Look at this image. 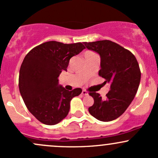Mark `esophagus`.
Wrapping results in <instances>:
<instances>
[{
	"label": "esophagus",
	"mask_w": 158,
	"mask_h": 158,
	"mask_svg": "<svg viewBox=\"0 0 158 158\" xmlns=\"http://www.w3.org/2000/svg\"><path fill=\"white\" fill-rule=\"evenodd\" d=\"M82 95H87V94H88V92H86L85 90H82Z\"/></svg>",
	"instance_id": "esophagus-1"
}]
</instances>
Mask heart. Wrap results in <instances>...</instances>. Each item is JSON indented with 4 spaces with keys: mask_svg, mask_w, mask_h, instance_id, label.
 Listing matches in <instances>:
<instances>
[{
    "mask_svg": "<svg viewBox=\"0 0 158 158\" xmlns=\"http://www.w3.org/2000/svg\"><path fill=\"white\" fill-rule=\"evenodd\" d=\"M89 52H90V51H89Z\"/></svg>",
    "mask_w": 158,
    "mask_h": 158,
    "instance_id": "b5f03b06",
    "label": "heart"
}]
</instances>
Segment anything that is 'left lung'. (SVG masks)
I'll list each match as a JSON object with an SVG mask.
<instances>
[{
  "mask_svg": "<svg viewBox=\"0 0 158 158\" xmlns=\"http://www.w3.org/2000/svg\"><path fill=\"white\" fill-rule=\"evenodd\" d=\"M88 49L100 54L98 75L109 82L110 89L102 98L100 94L89 92L94 104L89 112L94 118L109 122L120 117L135 98L141 79L139 63L134 54L109 40L84 42Z\"/></svg>",
  "mask_w": 158,
  "mask_h": 158,
  "instance_id": "8db88e82",
  "label": "left lung"
}]
</instances>
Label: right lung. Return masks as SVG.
Returning a JSON list of instances; mask_svg holds the SVG:
<instances>
[{
  "instance_id": "obj_1",
  "label": "right lung",
  "mask_w": 158,
  "mask_h": 158,
  "mask_svg": "<svg viewBox=\"0 0 158 158\" xmlns=\"http://www.w3.org/2000/svg\"><path fill=\"white\" fill-rule=\"evenodd\" d=\"M85 48L82 43L64 44L51 41L36 46L23 60L19 89L29 112L45 125H55L67 116L73 98L82 89L66 90L58 77L66 71L69 60Z\"/></svg>"
}]
</instances>
